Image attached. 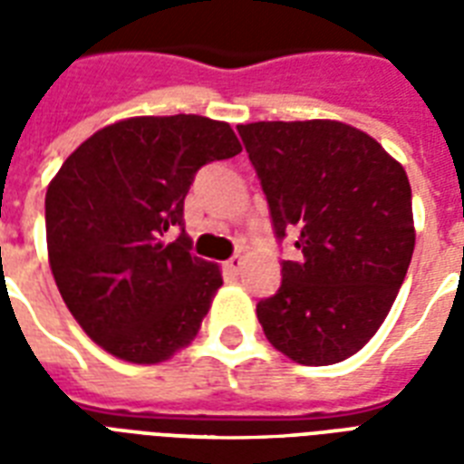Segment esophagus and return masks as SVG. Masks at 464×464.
Wrapping results in <instances>:
<instances>
[{
    "mask_svg": "<svg viewBox=\"0 0 464 464\" xmlns=\"http://www.w3.org/2000/svg\"><path fill=\"white\" fill-rule=\"evenodd\" d=\"M243 265H246V257L243 255H233L231 260H226L224 262V269H226V275H240V269H243Z\"/></svg>",
    "mask_w": 464,
    "mask_h": 464,
    "instance_id": "obj_1",
    "label": "esophagus"
}]
</instances>
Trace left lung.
Here are the masks:
<instances>
[{
  "label": "left lung",
  "instance_id": "1",
  "mask_svg": "<svg viewBox=\"0 0 464 464\" xmlns=\"http://www.w3.org/2000/svg\"><path fill=\"white\" fill-rule=\"evenodd\" d=\"M238 134L276 238H296L282 286L257 304L275 349L304 366H330L368 344L395 304L414 253L404 168L337 120L250 122Z\"/></svg>",
  "mask_w": 464,
  "mask_h": 464
}]
</instances>
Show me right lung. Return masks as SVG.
I'll return each instance as SVG.
<instances>
[{"instance_id": "right-lung-1", "label": "right lung", "mask_w": 464, "mask_h": 464, "mask_svg": "<svg viewBox=\"0 0 464 464\" xmlns=\"http://www.w3.org/2000/svg\"><path fill=\"white\" fill-rule=\"evenodd\" d=\"M236 154L228 122L130 118L89 137L47 185L54 284L108 353L159 363L195 339L224 279L214 262L189 253L182 207L199 168ZM175 227L181 236L168 241Z\"/></svg>"}]
</instances>
